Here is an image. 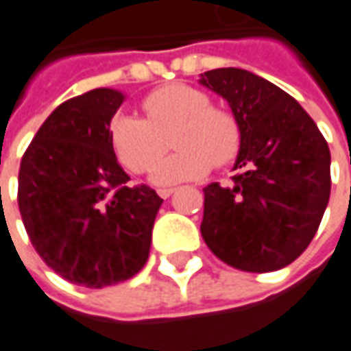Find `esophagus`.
I'll return each instance as SVG.
<instances>
[{"label":"esophagus","mask_w":351,"mask_h":351,"mask_svg":"<svg viewBox=\"0 0 351 351\" xmlns=\"http://www.w3.org/2000/svg\"><path fill=\"white\" fill-rule=\"evenodd\" d=\"M173 193H175L173 188H169V190H158V195H160L161 199H167L169 195H173Z\"/></svg>","instance_id":"esophagus-1"}]
</instances>
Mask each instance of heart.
Here are the masks:
<instances>
[{
  "instance_id": "heart-1",
  "label": "heart",
  "mask_w": 351,
  "mask_h": 351,
  "mask_svg": "<svg viewBox=\"0 0 351 351\" xmlns=\"http://www.w3.org/2000/svg\"><path fill=\"white\" fill-rule=\"evenodd\" d=\"M146 118L116 114L110 143L118 160L133 173H146L167 149L171 132L177 152L152 171L158 186L193 180L213 165L235 160L241 148V125L229 110L210 105V97L188 84H169L143 101Z\"/></svg>"
}]
</instances>
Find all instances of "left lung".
Instances as JSON below:
<instances>
[{
    "label": "left lung",
    "instance_id": "obj_1",
    "mask_svg": "<svg viewBox=\"0 0 351 351\" xmlns=\"http://www.w3.org/2000/svg\"><path fill=\"white\" fill-rule=\"evenodd\" d=\"M199 82L228 101L241 125L231 186L205 190L201 235L223 263L246 272L278 271L316 235L331 193V152L316 122L269 80L237 67Z\"/></svg>",
    "mask_w": 351,
    "mask_h": 351
}]
</instances>
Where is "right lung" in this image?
I'll return each mask as SVG.
<instances>
[{
	"label": "right lung",
	"instance_id": "right-lung-1",
	"mask_svg": "<svg viewBox=\"0 0 351 351\" xmlns=\"http://www.w3.org/2000/svg\"><path fill=\"white\" fill-rule=\"evenodd\" d=\"M125 99L95 88L65 101L22 156L19 208L35 252L71 284L105 287L145 267L163 199L128 188L116 160L110 120Z\"/></svg>",
	"mask_w": 351,
	"mask_h": 351
}]
</instances>
